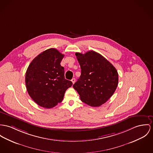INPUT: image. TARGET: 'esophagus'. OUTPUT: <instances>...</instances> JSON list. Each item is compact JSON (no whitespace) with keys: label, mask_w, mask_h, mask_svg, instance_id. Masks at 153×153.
I'll use <instances>...</instances> for the list:
<instances>
[{"label":"esophagus","mask_w":153,"mask_h":153,"mask_svg":"<svg viewBox=\"0 0 153 153\" xmlns=\"http://www.w3.org/2000/svg\"><path fill=\"white\" fill-rule=\"evenodd\" d=\"M71 81L72 82L73 84H74V83L75 82H76V79H75L74 78H73V79H71Z\"/></svg>","instance_id":"34e87169"}]
</instances>
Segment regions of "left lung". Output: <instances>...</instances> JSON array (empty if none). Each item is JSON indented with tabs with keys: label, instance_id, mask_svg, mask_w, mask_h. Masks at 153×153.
<instances>
[{
	"label": "left lung",
	"instance_id": "1",
	"mask_svg": "<svg viewBox=\"0 0 153 153\" xmlns=\"http://www.w3.org/2000/svg\"><path fill=\"white\" fill-rule=\"evenodd\" d=\"M75 55L82 72L73 88L85 104L94 107L104 104L117 88V69L104 56L93 51L84 54L76 52Z\"/></svg>",
	"mask_w": 153,
	"mask_h": 153
}]
</instances>
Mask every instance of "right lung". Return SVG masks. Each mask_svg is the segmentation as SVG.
I'll return each mask as SVG.
<instances>
[{
  "label": "right lung",
  "instance_id": "add662e5",
  "mask_svg": "<svg viewBox=\"0 0 153 153\" xmlns=\"http://www.w3.org/2000/svg\"><path fill=\"white\" fill-rule=\"evenodd\" d=\"M64 55L55 48L42 52L32 60L25 73L27 92L34 101L51 108L62 101L66 90L73 83L65 78L60 62Z\"/></svg>",
  "mask_w": 153,
  "mask_h": 153
}]
</instances>
